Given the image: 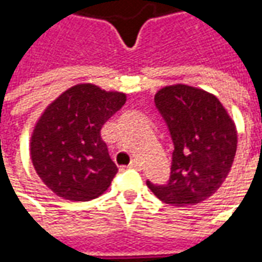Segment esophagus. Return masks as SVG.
<instances>
[{
    "label": "esophagus",
    "mask_w": 262,
    "mask_h": 262,
    "mask_svg": "<svg viewBox=\"0 0 262 262\" xmlns=\"http://www.w3.org/2000/svg\"><path fill=\"white\" fill-rule=\"evenodd\" d=\"M129 167H130V168H136V170H139V168L142 167V164H140V161H139V160H132Z\"/></svg>",
    "instance_id": "34e87169"
}]
</instances>
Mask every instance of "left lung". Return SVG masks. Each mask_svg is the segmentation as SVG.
<instances>
[{
	"mask_svg": "<svg viewBox=\"0 0 262 262\" xmlns=\"http://www.w3.org/2000/svg\"><path fill=\"white\" fill-rule=\"evenodd\" d=\"M154 102L168 127L174 151L168 182L147 181V187L172 206L201 203L230 172L237 150L234 122L217 98L195 86H164Z\"/></svg>",
	"mask_w": 262,
	"mask_h": 262,
	"instance_id": "1",
	"label": "left lung"
}]
</instances>
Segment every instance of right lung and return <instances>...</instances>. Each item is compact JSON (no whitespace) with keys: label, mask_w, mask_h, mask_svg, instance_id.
<instances>
[{"label":"right lung","mask_w":262,"mask_h":262,"mask_svg":"<svg viewBox=\"0 0 262 262\" xmlns=\"http://www.w3.org/2000/svg\"><path fill=\"white\" fill-rule=\"evenodd\" d=\"M125 102L122 92L78 84L43 112L32 135V163L57 196L90 201L108 189L118 167L109 157L101 129Z\"/></svg>","instance_id":"right-lung-1"}]
</instances>
